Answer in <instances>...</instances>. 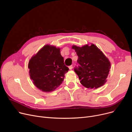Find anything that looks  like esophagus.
Masks as SVG:
<instances>
[{
	"instance_id": "1",
	"label": "esophagus",
	"mask_w": 132,
	"mask_h": 132,
	"mask_svg": "<svg viewBox=\"0 0 132 132\" xmlns=\"http://www.w3.org/2000/svg\"><path fill=\"white\" fill-rule=\"evenodd\" d=\"M68 68H69V69H70V70H72V68H73V65H71V66H70L68 67Z\"/></svg>"
}]
</instances>
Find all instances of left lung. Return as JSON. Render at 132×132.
<instances>
[{
	"label": "left lung",
	"mask_w": 132,
	"mask_h": 132,
	"mask_svg": "<svg viewBox=\"0 0 132 132\" xmlns=\"http://www.w3.org/2000/svg\"><path fill=\"white\" fill-rule=\"evenodd\" d=\"M73 49L78 56L80 65L74 68L81 84L87 88L97 89L106 82L110 69V62L105 55L93 44L82 47L75 45Z\"/></svg>",
	"instance_id": "8db88e82"
}]
</instances>
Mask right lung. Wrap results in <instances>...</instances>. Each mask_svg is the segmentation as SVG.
Returning <instances> with one entry per match:
<instances>
[{"mask_svg": "<svg viewBox=\"0 0 132 132\" xmlns=\"http://www.w3.org/2000/svg\"><path fill=\"white\" fill-rule=\"evenodd\" d=\"M30 79L37 88L44 92H51L64 81L69 68L65 65L60 48L46 45L29 61Z\"/></svg>", "mask_w": 132, "mask_h": 132, "instance_id": "1", "label": "right lung"}]
</instances>
